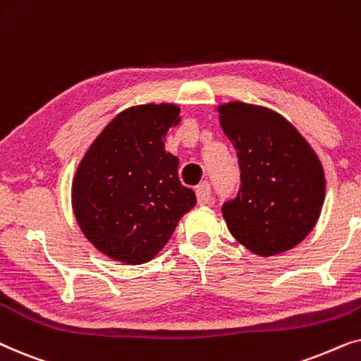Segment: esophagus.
<instances>
[{
	"mask_svg": "<svg viewBox=\"0 0 361 361\" xmlns=\"http://www.w3.org/2000/svg\"><path fill=\"white\" fill-rule=\"evenodd\" d=\"M196 198H198V204H208L209 200H211V186L209 183H203L198 185V188H196Z\"/></svg>",
	"mask_w": 361,
	"mask_h": 361,
	"instance_id": "obj_1",
	"label": "esophagus"
}]
</instances>
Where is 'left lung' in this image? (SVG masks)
Listing matches in <instances>:
<instances>
[{"mask_svg": "<svg viewBox=\"0 0 361 361\" xmlns=\"http://www.w3.org/2000/svg\"><path fill=\"white\" fill-rule=\"evenodd\" d=\"M216 112L241 170L238 196L223 204L229 233L261 257L295 247L314 229L325 200L315 150L276 110L233 100Z\"/></svg>", "mask_w": 361, "mask_h": 361, "instance_id": "8db88e82", "label": "left lung"}]
</instances>
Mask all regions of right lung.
<instances>
[{
    "label": "right lung",
    "instance_id": "obj_1",
    "mask_svg": "<svg viewBox=\"0 0 361 361\" xmlns=\"http://www.w3.org/2000/svg\"><path fill=\"white\" fill-rule=\"evenodd\" d=\"M176 104L125 109L99 133L72 180V209L92 246L122 264L152 261L170 241L195 191L180 183L178 157L165 150L180 123Z\"/></svg>",
    "mask_w": 361,
    "mask_h": 361
}]
</instances>
